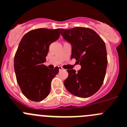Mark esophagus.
Masks as SVG:
<instances>
[{
  "label": "esophagus",
  "mask_w": 127,
  "mask_h": 127,
  "mask_svg": "<svg viewBox=\"0 0 127 127\" xmlns=\"http://www.w3.org/2000/svg\"><path fill=\"white\" fill-rule=\"evenodd\" d=\"M58 68H59V70H60V71H61V70L63 69V68L61 66H58Z\"/></svg>",
  "instance_id": "esophagus-1"
}]
</instances>
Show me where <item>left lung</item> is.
Listing matches in <instances>:
<instances>
[{
	"label": "left lung",
	"mask_w": 127,
	"mask_h": 127,
	"mask_svg": "<svg viewBox=\"0 0 127 127\" xmlns=\"http://www.w3.org/2000/svg\"><path fill=\"white\" fill-rule=\"evenodd\" d=\"M60 31L64 39L72 45L71 58L81 66L77 72L67 70L69 75L64 85L76 96H91L101 88L106 75L107 58L104 42L90 28L75 27Z\"/></svg>",
	"instance_id": "8db88e82"
}]
</instances>
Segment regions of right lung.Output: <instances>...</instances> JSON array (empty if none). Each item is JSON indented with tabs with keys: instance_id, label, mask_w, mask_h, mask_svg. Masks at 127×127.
Here are the masks:
<instances>
[{
	"instance_id": "add662e5",
	"label": "right lung",
	"mask_w": 127,
	"mask_h": 127,
	"mask_svg": "<svg viewBox=\"0 0 127 127\" xmlns=\"http://www.w3.org/2000/svg\"><path fill=\"white\" fill-rule=\"evenodd\" d=\"M60 35V29L39 28L27 32L20 41L14 58V69L23 94L30 100L41 101L50 92L51 82L59 68L50 69L43 63L50 45Z\"/></svg>"
}]
</instances>
